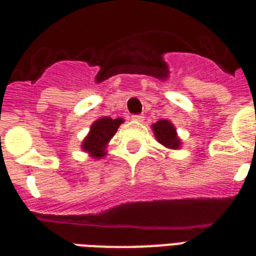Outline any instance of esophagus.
Returning <instances> with one entry per match:
<instances>
[{
  "instance_id": "34e87169",
  "label": "esophagus",
  "mask_w": 256,
  "mask_h": 256,
  "mask_svg": "<svg viewBox=\"0 0 256 256\" xmlns=\"http://www.w3.org/2000/svg\"><path fill=\"white\" fill-rule=\"evenodd\" d=\"M132 120H136V122H142L144 120V114H138V116H132Z\"/></svg>"
}]
</instances>
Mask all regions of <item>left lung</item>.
<instances>
[{
	"instance_id": "left-lung-1",
	"label": "left lung",
	"mask_w": 256,
	"mask_h": 256,
	"mask_svg": "<svg viewBox=\"0 0 256 256\" xmlns=\"http://www.w3.org/2000/svg\"><path fill=\"white\" fill-rule=\"evenodd\" d=\"M152 130L156 140L168 150H178L182 146V140L176 134V128L170 120H160L152 124Z\"/></svg>"
}]
</instances>
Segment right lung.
<instances>
[{
	"label": "right lung",
	"mask_w": 256,
	"mask_h": 256,
	"mask_svg": "<svg viewBox=\"0 0 256 256\" xmlns=\"http://www.w3.org/2000/svg\"><path fill=\"white\" fill-rule=\"evenodd\" d=\"M122 124H124L122 118H116V120H112L110 116L98 118L90 126L88 136L82 140L81 148L94 160L104 158L108 154L106 148L108 142L116 136V130Z\"/></svg>",
	"instance_id": "right-lung-1"
}]
</instances>
